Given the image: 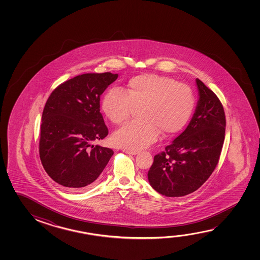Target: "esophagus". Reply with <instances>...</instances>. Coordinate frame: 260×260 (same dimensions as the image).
I'll list each match as a JSON object with an SVG mask.
<instances>
[{"instance_id":"1","label":"esophagus","mask_w":260,"mask_h":260,"mask_svg":"<svg viewBox=\"0 0 260 260\" xmlns=\"http://www.w3.org/2000/svg\"><path fill=\"white\" fill-rule=\"evenodd\" d=\"M125 152L128 154V155H136V154L139 153L138 150H129V149H126Z\"/></svg>"}]
</instances>
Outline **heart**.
<instances>
[{
    "label": "heart",
    "mask_w": 260,
    "mask_h": 260,
    "mask_svg": "<svg viewBox=\"0 0 260 260\" xmlns=\"http://www.w3.org/2000/svg\"><path fill=\"white\" fill-rule=\"evenodd\" d=\"M195 97L190 87L170 77L142 74L128 81L125 92L118 88L107 91L103 110L112 123L128 119L139 109L141 120L128 121L117 129L112 140L117 146L129 150L149 147L163 135L179 132L190 119Z\"/></svg>",
    "instance_id": "1"
}]
</instances>
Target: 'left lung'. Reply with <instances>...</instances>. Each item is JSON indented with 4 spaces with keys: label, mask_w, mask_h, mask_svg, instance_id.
Instances as JSON below:
<instances>
[{
    "label": "left lung",
    "mask_w": 260,
    "mask_h": 260,
    "mask_svg": "<svg viewBox=\"0 0 260 260\" xmlns=\"http://www.w3.org/2000/svg\"><path fill=\"white\" fill-rule=\"evenodd\" d=\"M199 102L187 128L154 157L149 184L166 197L196 191L216 169L225 140V116L219 99L197 79Z\"/></svg>",
    "instance_id": "left-lung-1"
}]
</instances>
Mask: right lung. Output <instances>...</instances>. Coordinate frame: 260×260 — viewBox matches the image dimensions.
I'll use <instances>...</instances> for the list:
<instances>
[{"label":"right lung","instance_id":"add662e5","mask_svg":"<svg viewBox=\"0 0 260 260\" xmlns=\"http://www.w3.org/2000/svg\"><path fill=\"white\" fill-rule=\"evenodd\" d=\"M118 76L111 73L78 75L58 86L44 106L40 158L51 179L71 190L89 187L113 155L112 149L92 142L109 133L100 101Z\"/></svg>","mask_w":260,"mask_h":260}]
</instances>
